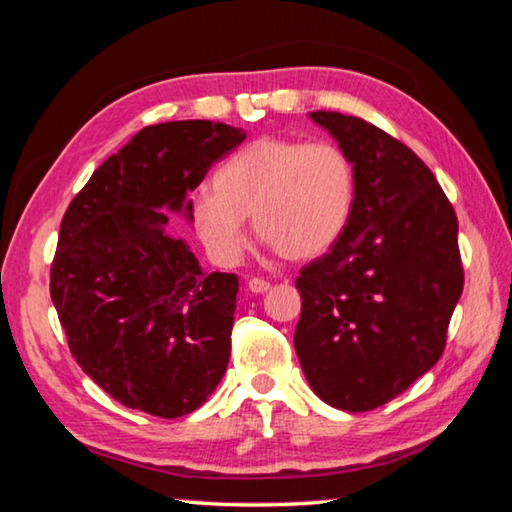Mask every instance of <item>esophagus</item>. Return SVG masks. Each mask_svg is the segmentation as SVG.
<instances>
[{
  "label": "esophagus",
  "instance_id": "obj_1",
  "mask_svg": "<svg viewBox=\"0 0 512 512\" xmlns=\"http://www.w3.org/2000/svg\"><path fill=\"white\" fill-rule=\"evenodd\" d=\"M248 288L253 293H266L268 288H271V284H268L266 280H262V277H253V280L248 282Z\"/></svg>",
  "mask_w": 512,
  "mask_h": 512
}]
</instances>
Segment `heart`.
<instances>
[{"mask_svg":"<svg viewBox=\"0 0 512 512\" xmlns=\"http://www.w3.org/2000/svg\"><path fill=\"white\" fill-rule=\"evenodd\" d=\"M356 203V167L333 143L264 136L219 167L212 194L194 199L192 228L210 257L235 266L246 253L244 219L288 262H309L336 246Z\"/></svg>","mask_w":512,"mask_h":512,"instance_id":"1","label":"heart"}]
</instances>
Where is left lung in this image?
<instances>
[{
  "label": "left lung",
  "instance_id": "left-lung-1",
  "mask_svg": "<svg viewBox=\"0 0 512 512\" xmlns=\"http://www.w3.org/2000/svg\"><path fill=\"white\" fill-rule=\"evenodd\" d=\"M356 167L347 230L295 280V351L324 403L369 412L439 362L463 291L457 215L418 156L383 129L311 111Z\"/></svg>",
  "mask_w": 512,
  "mask_h": 512
}]
</instances>
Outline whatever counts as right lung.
<instances>
[{
    "mask_svg": "<svg viewBox=\"0 0 512 512\" xmlns=\"http://www.w3.org/2000/svg\"><path fill=\"white\" fill-rule=\"evenodd\" d=\"M244 138L210 120L145 127L64 212L51 300L82 371L132 410L185 416L226 374L239 280L203 273L161 208L192 219L188 192Z\"/></svg>",
    "mask_w": 512,
    "mask_h": 512,
    "instance_id": "1",
    "label": "right lung"
}]
</instances>
